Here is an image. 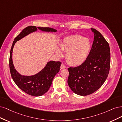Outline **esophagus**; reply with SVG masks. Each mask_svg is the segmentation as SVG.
I'll use <instances>...</instances> for the list:
<instances>
[{"label": "esophagus", "mask_w": 122, "mask_h": 122, "mask_svg": "<svg viewBox=\"0 0 122 122\" xmlns=\"http://www.w3.org/2000/svg\"><path fill=\"white\" fill-rule=\"evenodd\" d=\"M66 68V66L63 64H62L61 65V66H60V68L61 69H65Z\"/></svg>", "instance_id": "1"}]
</instances>
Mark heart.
Instances as JSON below:
<instances>
[{
	"label": "heart",
	"mask_w": 122,
	"mask_h": 122,
	"mask_svg": "<svg viewBox=\"0 0 122 122\" xmlns=\"http://www.w3.org/2000/svg\"><path fill=\"white\" fill-rule=\"evenodd\" d=\"M62 50L66 51L65 58L69 63L73 65L82 64L87 59L91 49V42L87 38L80 35L65 37L60 44ZM56 52L61 56L62 51L57 48Z\"/></svg>",
	"instance_id": "1"
}]
</instances>
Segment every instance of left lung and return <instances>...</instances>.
I'll use <instances>...</instances> for the list:
<instances>
[{"label": "left lung", "instance_id": "8db88e82", "mask_svg": "<svg viewBox=\"0 0 122 122\" xmlns=\"http://www.w3.org/2000/svg\"><path fill=\"white\" fill-rule=\"evenodd\" d=\"M94 33L92 48L85 61L76 67L68 68L67 82L76 94L86 96L99 89L108 76L111 65L108 43L97 30Z\"/></svg>", "mask_w": 122, "mask_h": 122}]
</instances>
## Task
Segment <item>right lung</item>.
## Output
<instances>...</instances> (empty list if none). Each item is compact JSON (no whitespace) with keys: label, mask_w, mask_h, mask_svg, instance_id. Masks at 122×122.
Instances as JSON below:
<instances>
[{"label":"right lung","mask_w":122,"mask_h":122,"mask_svg":"<svg viewBox=\"0 0 122 122\" xmlns=\"http://www.w3.org/2000/svg\"><path fill=\"white\" fill-rule=\"evenodd\" d=\"M37 29L46 32H55L56 29L49 27H39L34 26L27 27L15 38L10 52V69L11 77L18 87L26 93L33 96H41L48 92L55 76L60 70L61 62L50 61L48 62L41 71L33 76H23L15 69L13 62V50L16 42Z\"/></svg>","instance_id":"add662e5"}]
</instances>
